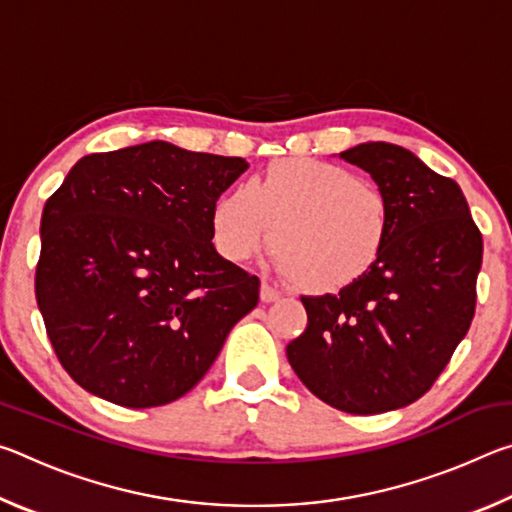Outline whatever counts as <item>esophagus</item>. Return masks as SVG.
I'll list each match as a JSON object with an SVG mask.
<instances>
[{
	"label": "esophagus",
	"instance_id": "obj_1",
	"mask_svg": "<svg viewBox=\"0 0 512 512\" xmlns=\"http://www.w3.org/2000/svg\"><path fill=\"white\" fill-rule=\"evenodd\" d=\"M277 298H280V291H277L273 284H268V282H262V287H259V300L262 302H275Z\"/></svg>",
	"mask_w": 512,
	"mask_h": 512
}]
</instances>
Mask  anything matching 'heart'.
I'll return each instance as SVG.
<instances>
[{"instance_id": "obj_1", "label": "heart", "mask_w": 512, "mask_h": 512, "mask_svg": "<svg viewBox=\"0 0 512 512\" xmlns=\"http://www.w3.org/2000/svg\"><path fill=\"white\" fill-rule=\"evenodd\" d=\"M391 223L384 189L343 164L314 158L273 160L210 212L214 246L225 259L246 262L271 237L273 255L309 293L359 282L384 253Z\"/></svg>"}]
</instances>
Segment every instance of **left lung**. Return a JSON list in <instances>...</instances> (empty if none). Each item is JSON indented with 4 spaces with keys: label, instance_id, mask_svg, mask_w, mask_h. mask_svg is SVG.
Segmentation results:
<instances>
[{
    "label": "left lung",
    "instance_id": "1",
    "mask_svg": "<svg viewBox=\"0 0 512 512\" xmlns=\"http://www.w3.org/2000/svg\"><path fill=\"white\" fill-rule=\"evenodd\" d=\"M368 171L391 201L379 262L352 287L302 296L307 329L287 359L334 409L372 415L422 397L470 329L483 239L452 178L388 142L339 153Z\"/></svg>",
    "mask_w": 512,
    "mask_h": 512
}]
</instances>
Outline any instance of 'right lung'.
I'll use <instances>...</instances> for the list:
<instances>
[{
    "mask_svg": "<svg viewBox=\"0 0 512 512\" xmlns=\"http://www.w3.org/2000/svg\"><path fill=\"white\" fill-rule=\"evenodd\" d=\"M246 169L162 140L69 169L42 210L36 300L85 391L128 409L178 400L255 309L257 275L216 253L210 228Z\"/></svg>",
    "mask_w": 512,
    "mask_h": 512,
    "instance_id": "obj_1",
    "label": "right lung"
}]
</instances>
